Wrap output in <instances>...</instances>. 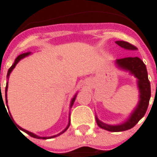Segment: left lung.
<instances>
[{
	"label": "left lung",
	"instance_id": "left-lung-1",
	"mask_svg": "<svg viewBox=\"0 0 157 157\" xmlns=\"http://www.w3.org/2000/svg\"><path fill=\"white\" fill-rule=\"evenodd\" d=\"M116 44H117L119 47H123L127 50H136L137 48L130 44L129 42L118 40L116 41ZM116 64L120 69L130 71L131 74L137 78V86L139 89V102L138 105L136 107V109L133 110V112L130 114V117L128 120L125 121L124 124L117 125H110L106 124L105 123L98 120V117H96V121L98 125L104 129V130L111 131V132H119L124 130H130L133 128L138 121L145 115L146 110L148 109L150 98L151 96V91H150V83L148 78V72L146 69V66L144 63L142 61V59L138 57H128L120 59H117Z\"/></svg>",
	"mask_w": 157,
	"mask_h": 157
}]
</instances>
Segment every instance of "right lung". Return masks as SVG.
I'll return each mask as SVG.
<instances>
[{
    "instance_id": "right-lung-1",
    "label": "right lung",
    "mask_w": 157,
    "mask_h": 157,
    "mask_svg": "<svg viewBox=\"0 0 157 157\" xmlns=\"http://www.w3.org/2000/svg\"><path fill=\"white\" fill-rule=\"evenodd\" d=\"M29 54H30V52H25V53H22V54H21V55H19V56H18L17 58H16V59H15V60H14V63L13 64L12 66H11V67H10L9 69H8V71H7V78H8V77H9V75H10V73H11V71H12L13 70V68H14V67H15V66H16V65H17V64H18V62L20 61L21 59H22L23 58H25V57L28 56ZM0 86H1V85H0ZM7 86H7V85H6V89H5V97H6V103H7ZM76 96L77 95L74 96V98H73L71 99V105H70V107H71V106H72V105H73V103H74V101H75V98H76ZM1 99H2V102H3L2 96H1V97H0V100H1ZM3 105H4V102H3ZM4 106H5V105H4ZM5 109H6V107H5ZM12 119H13V118H12ZM16 125H17V124H16ZM17 126H18V125H17ZM69 126H70V120H69V123H68V125H67V127H66V129L63 130L62 132H60V133H59V134H57V135H55V136H48V137H47V136H46V137H42V136H39L35 135V134H33V133H32V132H30V131H27V130H24V129H22V128H21L20 126H18V127L20 128V130H23L24 132H26L27 134H28V135L30 136H32V137H34V138H38V139H48V138H53V137H55V136H58L61 135L62 133H64V132H65V131H66V130H67L68 128H69Z\"/></svg>"
}]
</instances>
